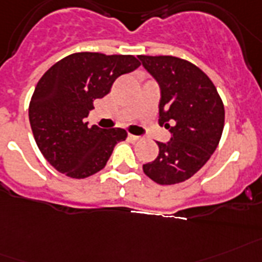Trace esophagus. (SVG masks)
Here are the masks:
<instances>
[{
	"instance_id": "1",
	"label": "esophagus",
	"mask_w": 262,
	"mask_h": 262,
	"mask_svg": "<svg viewBox=\"0 0 262 262\" xmlns=\"http://www.w3.org/2000/svg\"><path fill=\"white\" fill-rule=\"evenodd\" d=\"M128 139L131 140V142H139L140 136H136V135H133V134H128Z\"/></svg>"
}]
</instances>
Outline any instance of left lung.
<instances>
[{
  "mask_svg": "<svg viewBox=\"0 0 262 262\" xmlns=\"http://www.w3.org/2000/svg\"><path fill=\"white\" fill-rule=\"evenodd\" d=\"M161 87L159 124L171 133L157 142L159 154L143 165L144 174L159 185L191 178L217 148L225 124V108L217 88L193 62L174 56H138Z\"/></svg>",
  "mask_w": 262,
  "mask_h": 262,
  "instance_id": "obj_1",
  "label": "left lung"
}]
</instances>
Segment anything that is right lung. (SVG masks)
<instances>
[{"instance_id": "obj_1", "label": "right lung", "mask_w": 262, "mask_h": 262, "mask_svg": "<svg viewBox=\"0 0 262 262\" xmlns=\"http://www.w3.org/2000/svg\"><path fill=\"white\" fill-rule=\"evenodd\" d=\"M140 66L131 55L72 53L38 80L29 103V122L41 154L57 171L87 178L107 165L114 147L126 140L123 128L88 127L95 99L111 91L120 75Z\"/></svg>"}]
</instances>
